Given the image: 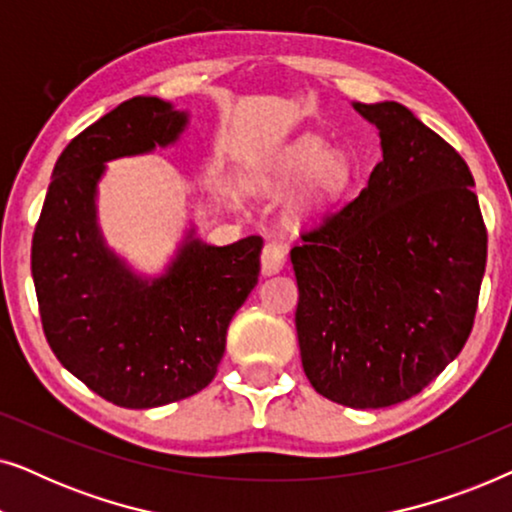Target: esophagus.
Wrapping results in <instances>:
<instances>
[{"instance_id": "obj_1", "label": "esophagus", "mask_w": 512, "mask_h": 512, "mask_svg": "<svg viewBox=\"0 0 512 512\" xmlns=\"http://www.w3.org/2000/svg\"><path fill=\"white\" fill-rule=\"evenodd\" d=\"M286 263V244L282 240H268L261 254V272L265 277L277 275Z\"/></svg>"}]
</instances>
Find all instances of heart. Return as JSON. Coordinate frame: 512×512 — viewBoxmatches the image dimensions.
I'll return each mask as SVG.
<instances>
[{
    "instance_id": "obj_1",
    "label": "heart",
    "mask_w": 512,
    "mask_h": 512,
    "mask_svg": "<svg viewBox=\"0 0 512 512\" xmlns=\"http://www.w3.org/2000/svg\"><path fill=\"white\" fill-rule=\"evenodd\" d=\"M279 177L284 181L300 179L307 174L303 209L314 212L331 202L349 181V160L345 153L328 151L326 142L319 137H303L284 153L277 165Z\"/></svg>"
}]
</instances>
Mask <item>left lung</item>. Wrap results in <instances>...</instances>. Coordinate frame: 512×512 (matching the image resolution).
I'll return each mask as SVG.
<instances>
[{"mask_svg":"<svg viewBox=\"0 0 512 512\" xmlns=\"http://www.w3.org/2000/svg\"><path fill=\"white\" fill-rule=\"evenodd\" d=\"M352 107L382 160L291 249L296 331L314 391L347 408L408 401L466 345L487 263L473 174L398 102Z\"/></svg>","mask_w":512,"mask_h":512,"instance_id":"obj_1","label":"left lung"}]
</instances>
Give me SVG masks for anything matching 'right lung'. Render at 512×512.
Returning <instances> with one entry per match:
<instances>
[{"instance_id": "right-lung-1", "label": "right lung", "mask_w": 512, "mask_h": 512, "mask_svg": "<svg viewBox=\"0 0 512 512\" xmlns=\"http://www.w3.org/2000/svg\"><path fill=\"white\" fill-rule=\"evenodd\" d=\"M188 111L132 97L76 135L53 167L32 237V279L48 345L69 373L121 408H158L214 380L233 314L258 282V235L214 247L186 230L160 275L104 240L97 184L116 158L177 144Z\"/></svg>"}]
</instances>
